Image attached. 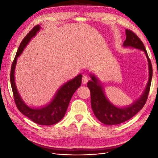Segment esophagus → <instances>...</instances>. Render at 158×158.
I'll list each match as a JSON object with an SVG mask.
<instances>
[{"instance_id": "obj_1", "label": "esophagus", "mask_w": 158, "mask_h": 158, "mask_svg": "<svg viewBox=\"0 0 158 158\" xmlns=\"http://www.w3.org/2000/svg\"><path fill=\"white\" fill-rule=\"evenodd\" d=\"M90 79V77L89 76H88L87 74H83L82 75V83L83 84H86L87 82L89 81Z\"/></svg>"}]
</instances>
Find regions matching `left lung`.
Masks as SVG:
<instances>
[{
	"instance_id": "left-lung-1",
	"label": "left lung",
	"mask_w": 158,
	"mask_h": 158,
	"mask_svg": "<svg viewBox=\"0 0 158 158\" xmlns=\"http://www.w3.org/2000/svg\"><path fill=\"white\" fill-rule=\"evenodd\" d=\"M126 35L127 38L124 42V47L136 48L145 52L149 64V80L144 93L137 100L128 107H118L108 101L96 76L90 74L92 80L88 82L87 86L90 91L91 107L96 118L104 124L116 125L132 118L145 106L149 93L153 69L148 52L143 42L132 31L127 29Z\"/></svg>"
}]
</instances>
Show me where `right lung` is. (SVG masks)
I'll list each match as a JSON object with an SVG mask.
<instances>
[{"instance_id":"obj_1","label":"right lung","mask_w":158,"mask_h":158,"mask_svg":"<svg viewBox=\"0 0 158 158\" xmlns=\"http://www.w3.org/2000/svg\"><path fill=\"white\" fill-rule=\"evenodd\" d=\"M40 29V26L39 25L34 26L21 43L11 65L10 81L13 90L14 101H15L17 109L21 113L38 124L50 126L57 123L64 117L72 95L78 88L81 86L82 75L79 74L73 79L64 84L57 90L53 99L46 106L40 108H31L27 106L23 102L17 91L15 83L14 74H15L17 59L22 54L24 48L28 44L30 40L36 36V33Z\"/></svg>"}]
</instances>
